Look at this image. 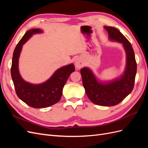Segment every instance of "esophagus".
I'll list each match as a JSON object with an SVG mask.
<instances>
[{
	"label": "esophagus",
	"mask_w": 148,
	"mask_h": 148,
	"mask_svg": "<svg viewBox=\"0 0 148 148\" xmlns=\"http://www.w3.org/2000/svg\"><path fill=\"white\" fill-rule=\"evenodd\" d=\"M75 65L76 69H80L83 66V62L80 59H77L75 62Z\"/></svg>",
	"instance_id": "obj_1"
}]
</instances>
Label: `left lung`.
I'll list each match as a JSON object with an SVG mask.
<instances>
[{
    "label": "left lung",
    "mask_w": 148,
    "mask_h": 148,
    "mask_svg": "<svg viewBox=\"0 0 148 148\" xmlns=\"http://www.w3.org/2000/svg\"><path fill=\"white\" fill-rule=\"evenodd\" d=\"M110 40L122 43L127 54V65L124 73L114 81L99 82L91 70L84 67L80 70L83 84L89 99L94 104L113 106L122 102L132 91L136 74V62L131 43L117 28L104 26Z\"/></svg>",
    "instance_id": "8db88e82"
}]
</instances>
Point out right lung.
Returning a JSON list of instances; mask_svg holds the SVG:
<instances>
[{
    "mask_svg": "<svg viewBox=\"0 0 148 148\" xmlns=\"http://www.w3.org/2000/svg\"><path fill=\"white\" fill-rule=\"evenodd\" d=\"M42 32L40 29H31L25 34L13 51L11 67V76L16 95L33 108H46L59 102L66 80L75 70L73 64H70L58 69L43 83L33 84L24 81L18 71V59L22 46L33 34Z\"/></svg>",
    "mask_w": 148,
    "mask_h": 148,
    "instance_id": "add662e5",
    "label": "right lung"
}]
</instances>
